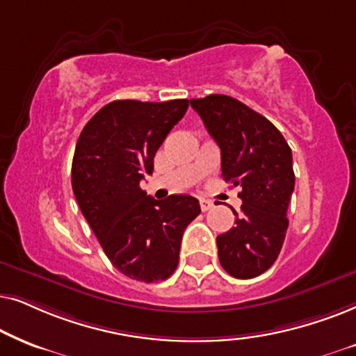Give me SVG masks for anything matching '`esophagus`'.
<instances>
[{
    "instance_id": "esophagus-1",
    "label": "esophagus",
    "mask_w": 356,
    "mask_h": 356,
    "mask_svg": "<svg viewBox=\"0 0 356 356\" xmlns=\"http://www.w3.org/2000/svg\"><path fill=\"white\" fill-rule=\"evenodd\" d=\"M211 207H213V202H210V200H205V198H202V200H200V208H202V211H208V210H210Z\"/></svg>"
}]
</instances>
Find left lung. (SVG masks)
<instances>
[{"mask_svg": "<svg viewBox=\"0 0 356 356\" xmlns=\"http://www.w3.org/2000/svg\"><path fill=\"white\" fill-rule=\"evenodd\" d=\"M221 149V175L239 186L241 213L216 238L218 257L231 277L248 280L272 267L288 229V205L295 191L293 156L272 122L238 99L210 94L191 99Z\"/></svg>", "mask_w": 356, "mask_h": 356, "instance_id": "obj_1", "label": "left lung"}]
</instances>
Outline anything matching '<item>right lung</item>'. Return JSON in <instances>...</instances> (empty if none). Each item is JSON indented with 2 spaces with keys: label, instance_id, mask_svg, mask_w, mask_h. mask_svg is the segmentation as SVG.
Masks as SVG:
<instances>
[{
  "label": "right lung",
  "instance_id": "add662e5",
  "mask_svg": "<svg viewBox=\"0 0 356 356\" xmlns=\"http://www.w3.org/2000/svg\"><path fill=\"white\" fill-rule=\"evenodd\" d=\"M187 108V99L113 101L84 125L76 143V200L108 260L131 280H168L177 268L184 231L200 215L195 197L154 200L140 187Z\"/></svg>",
  "mask_w": 356,
  "mask_h": 356
}]
</instances>
